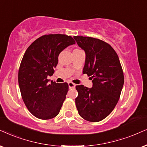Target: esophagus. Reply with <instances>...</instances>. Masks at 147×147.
<instances>
[{"instance_id":"34e87169","label":"esophagus","mask_w":147,"mask_h":147,"mask_svg":"<svg viewBox=\"0 0 147 147\" xmlns=\"http://www.w3.org/2000/svg\"><path fill=\"white\" fill-rule=\"evenodd\" d=\"M75 83H73L72 82H69L68 83V87H69L70 89L71 88H75Z\"/></svg>"}]
</instances>
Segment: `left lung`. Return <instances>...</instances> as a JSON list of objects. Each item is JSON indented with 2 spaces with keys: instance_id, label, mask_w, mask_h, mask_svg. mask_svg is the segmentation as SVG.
Masks as SVG:
<instances>
[{
  "instance_id": "8db88e82",
  "label": "left lung",
  "mask_w": 147,
  "mask_h": 147,
  "mask_svg": "<svg viewBox=\"0 0 147 147\" xmlns=\"http://www.w3.org/2000/svg\"><path fill=\"white\" fill-rule=\"evenodd\" d=\"M85 51L83 73L91 77L92 88L76 86L75 104L79 114L90 122L103 120L115 109L120 98L124 75L119 59L107 42L89 36H74Z\"/></svg>"
}]
</instances>
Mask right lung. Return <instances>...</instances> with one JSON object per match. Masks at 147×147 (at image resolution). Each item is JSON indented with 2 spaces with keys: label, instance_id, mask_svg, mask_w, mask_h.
Here are the masks:
<instances>
[{
  "label": "right lung",
  "instance_id": "1",
  "mask_svg": "<svg viewBox=\"0 0 147 147\" xmlns=\"http://www.w3.org/2000/svg\"><path fill=\"white\" fill-rule=\"evenodd\" d=\"M75 44L66 34H45L35 40L24 53L18 71L22 98L28 111L40 119H50L60 113L68 91L67 83H49L61 51Z\"/></svg>",
  "mask_w": 147,
  "mask_h": 147
}]
</instances>
